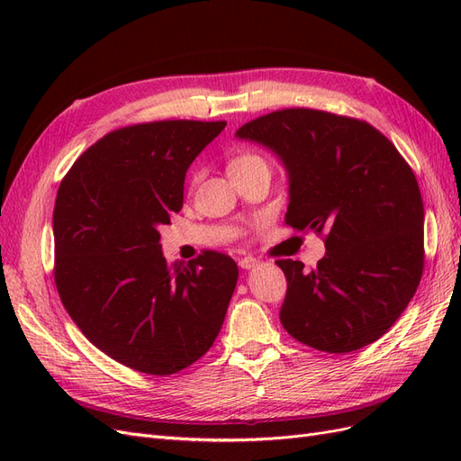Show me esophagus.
I'll return each instance as SVG.
<instances>
[{
	"label": "esophagus",
	"mask_w": 461,
	"mask_h": 461,
	"mask_svg": "<svg viewBox=\"0 0 461 461\" xmlns=\"http://www.w3.org/2000/svg\"><path fill=\"white\" fill-rule=\"evenodd\" d=\"M239 265H240L242 269H254V267H258L259 261L256 258H252V256H246V258L239 259Z\"/></svg>",
	"instance_id": "34e87169"
}]
</instances>
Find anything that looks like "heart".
<instances>
[{"instance_id": "1", "label": "heart", "mask_w": 461, "mask_h": 461, "mask_svg": "<svg viewBox=\"0 0 461 461\" xmlns=\"http://www.w3.org/2000/svg\"><path fill=\"white\" fill-rule=\"evenodd\" d=\"M259 165H265V161L256 156V153H240V156H236L230 165H229V171L234 173V171H242V169H249V167H259Z\"/></svg>"}]
</instances>
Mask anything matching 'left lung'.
<instances>
[{"mask_svg": "<svg viewBox=\"0 0 461 461\" xmlns=\"http://www.w3.org/2000/svg\"><path fill=\"white\" fill-rule=\"evenodd\" d=\"M278 158L285 222L327 232L323 259L276 261L288 290L281 323L315 350H359L394 325L423 273V200L398 149L371 124L317 109H283L236 131Z\"/></svg>", "mask_w": 461, "mask_h": 461, "instance_id": "left-lung-1", "label": "left lung"}]
</instances>
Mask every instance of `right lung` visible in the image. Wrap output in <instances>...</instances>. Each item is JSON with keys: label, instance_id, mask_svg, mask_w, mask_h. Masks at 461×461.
Wrapping results in <instances>:
<instances>
[{"label": "right lung", "instance_id": "1", "mask_svg": "<svg viewBox=\"0 0 461 461\" xmlns=\"http://www.w3.org/2000/svg\"><path fill=\"white\" fill-rule=\"evenodd\" d=\"M225 121H158L105 134L75 161L53 209L55 285L82 334L119 364L173 375L213 346L239 281L234 259L167 263L159 227Z\"/></svg>", "mask_w": 461, "mask_h": 461}]
</instances>
